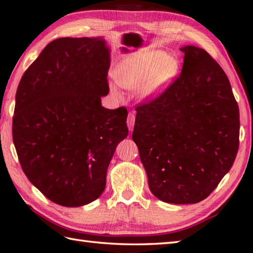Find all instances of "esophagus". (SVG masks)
<instances>
[{
  "instance_id": "34e87169",
  "label": "esophagus",
  "mask_w": 253,
  "mask_h": 253,
  "mask_svg": "<svg viewBox=\"0 0 253 253\" xmlns=\"http://www.w3.org/2000/svg\"><path fill=\"white\" fill-rule=\"evenodd\" d=\"M135 112H130L128 114V117H127V125L128 128H129V130L131 131L133 129V126H135Z\"/></svg>"
}]
</instances>
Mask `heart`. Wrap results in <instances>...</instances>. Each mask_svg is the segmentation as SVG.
<instances>
[{
    "label": "heart",
    "mask_w": 253,
    "mask_h": 253,
    "mask_svg": "<svg viewBox=\"0 0 253 253\" xmlns=\"http://www.w3.org/2000/svg\"><path fill=\"white\" fill-rule=\"evenodd\" d=\"M179 68V61L172 54L150 49L123 59L115 69V79L122 87L138 90L143 98H152L171 86ZM118 84L110 83L111 92L115 96L122 95Z\"/></svg>",
    "instance_id": "obj_1"
}]
</instances>
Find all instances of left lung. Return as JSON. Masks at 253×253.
Masks as SVG:
<instances>
[{"label":"left lung","mask_w":253,"mask_h":253,"mask_svg":"<svg viewBox=\"0 0 253 253\" xmlns=\"http://www.w3.org/2000/svg\"><path fill=\"white\" fill-rule=\"evenodd\" d=\"M180 77L137 108L132 140L157 199L171 204L205 200L234 165L239 107L230 82L204 49L181 48Z\"/></svg>","instance_id":"obj_1"}]
</instances>
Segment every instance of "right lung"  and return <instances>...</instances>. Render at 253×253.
Listing matches in <instances>:
<instances>
[{
    "label": "right lung",
    "mask_w": 253,
    "mask_h": 253,
    "mask_svg": "<svg viewBox=\"0 0 253 253\" xmlns=\"http://www.w3.org/2000/svg\"><path fill=\"white\" fill-rule=\"evenodd\" d=\"M110 48L102 37L48 43L18 84L13 141L28 180L66 207L101 196L116 147L128 135L127 110H108Z\"/></svg>",
    "instance_id": "add662e5"
}]
</instances>
